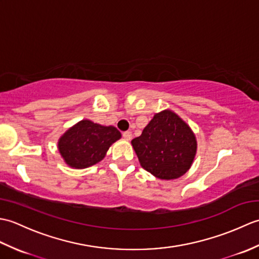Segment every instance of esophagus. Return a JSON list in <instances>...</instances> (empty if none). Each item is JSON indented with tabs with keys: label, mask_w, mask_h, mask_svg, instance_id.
<instances>
[{
	"label": "esophagus",
	"mask_w": 259,
	"mask_h": 259,
	"mask_svg": "<svg viewBox=\"0 0 259 259\" xmlns=\"http://www.w3.org/2000/svg\"><path fill=\"white\" fill-rule=\"evenodd\" d=\"M122 136L125 140H130L131 138H133V134H131V131H124Z\"/></svg>",
	"instance_id": "obj_1"
}]
</instances>
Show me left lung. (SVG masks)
Here are the masks:
<instances>
[{"label":"left lung","mask_w":259,"mask_h":259,"mask_svg":"<svg viewBox=\"0 0 259 259\" xmlns=\"http://www.w3.org/2000/svg\"><path fill=\"white\" fill-rule=\"evenodd\" d=\"M131 144L141 167L160 179L185 175L196 155L197 142L189 125L170 110L155 114Z\"/></svg>","instance_id":"obj_1"}]
</instances>
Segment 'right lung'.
<instances>
[{
	"instance_id": "obj_1",
	"label": "right lung",
	"mask_w": 259,
	"mask_h": 259,
	"mask_svg": "<svg viewBox=\"0 0 259 259\" xmlns=\"http://www.w3.org/2000/svg\"><path fill=\"white\" fill-rule=\"evenodd\" d=\"M121 138L114 126L82 120L59 140V151L70 167L82 169L101 161L109 147Z\"/></svg>"
}]
</instances>
